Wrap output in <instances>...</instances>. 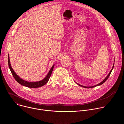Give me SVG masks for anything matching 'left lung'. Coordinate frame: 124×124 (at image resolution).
I'll list each match as a JSON object with an SVG mask.
<instances>
[{
	"label": "left lung",
	"instance_id": "obj_1",
	"mask_svg": "<svg viewBox=\"0 0 124 124\" xmlns=\"http://www.w3.org/2000/svg\"><path fill=\"white\" fill-rule=\"evenodd\" d=\"M114 63L113 64V67H112V69L110 71V72L109 73V74L108 75V76L106 77V78L101 81V82H100L99 83H98V84H96V85H94V86H83V85H80V84H78V83H77V82H76L78 85L79 86H81V87H84V88H93V87H96V86H99V85H101L102 84H103V83H104L106 81H107V80L108 79V78H109V76H110V74H111V72H112V70H113V67H114Z\"/></svg>",
	"mask_w": 124,
	"mask_h": 124
}]
</instances>
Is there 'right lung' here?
Wrapping results in <instances>:
<instances>
[{
    "mask_svg": "<svg viewBox=\"0 0 124 124\" xmlns=\"http://www.w3.org/2000/svg\"><path fill=\"white\" fill-rule=\"evenodd\" d=\"M8 65L9 66V69L11 70L13 76L14 77V78L16 79V80L17 82L19 83L20 84H21L22 85H23L24 86H25V87H27L28 88H38V87H42V86H44V85H45L48 82V81L50 78V77L51 75V73L52 72L53 69H54V65H53L51 67V68H50V70H49V72H48V74H47V75L46 76V77L43 79H42L40 81H38L30 82V81H27L23 79L18 75H17V74L15 72L14 70L13 69V68L11 67L9 54H8Z\"/></svg>",
    "mask_w": 124,
    "mask_h": 124,
    "instance_id": "add662e5",
    "label": "right lung"
}]
</instances>
